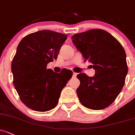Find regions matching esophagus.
Wrapping results in <instances>:
<instances>
[{
  "instance_id": "obj_1",
  "label": "esophagus",
  "mask_w": 135,
  "mask_h": 135,
  "mask_svg": "<svg viewBox=\"0 0 135 135\" xmlns=\"http://www.w3.org/2000/svg\"><path fill=\"white\" fill-rule=\"evenodd\" d=\"M77 74H78L76 73V72H73V77L76 78V76H77Z\"/></svg>"
}]
</instances>
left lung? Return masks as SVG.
<instances>
[{"instance_id":"1","label":"left lung","mask_w":135,"mask_h":135,"mask_svg":"<svg viewBox=\"0 0 135 135\" xmlns=\"http://www.w3.org/2000/svg\"><path fill=\"white\" fill-rule=\"evenodd\" d=\"M72 39L85 61L93 64L95 70L93 77L84 73L77 75L80 81L77 89L79 101L93 110L106 108L124 85L128 67L124 48L111 34L102 29L75 34Z\"/></svg>"}]
</instances>
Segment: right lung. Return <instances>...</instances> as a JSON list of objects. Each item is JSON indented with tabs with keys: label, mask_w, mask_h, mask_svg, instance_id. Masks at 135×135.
Here are the masks:
<instances>
[{
	"label": "right lung",
	"mask_w": 135,
	"mask_h": 135,
	"mask_svg": "<svg viewBox=\"0 0 135 135\" xmlns=\"http://www.w3.org/2000/svg\"><path fill=\"white\" fill-rule=\"evenodd\" d=\"M66 38L65 34L41 30L26 35L19 42L11 63L13 82L20 99L28 108L45 112L57 104L72 73L58 74L46 66L57 59Z\"/></svg>",
	"instance_id": "add662e5"
}]
</instances>
